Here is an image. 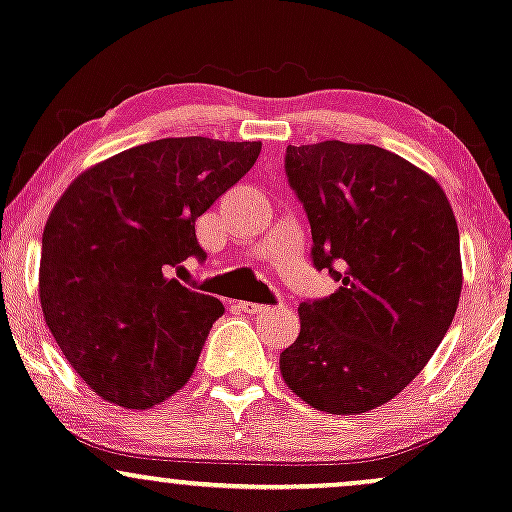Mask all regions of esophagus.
<instances>
[{"instance_id": "obj_1", "label": "esophagus", "mask_w": 512, "mask_h": 512, "mask_svg": "<svg viewBox=\"0 0 512 512\" xmlns=\"http://www.w3.org/2000/svg\"><path fill=\"white\" fill-rule=\"evenodd\" d=\"M237 307H239V312H244V314H268L271 312V307H268V304H258V302H239Z\"/></svg>"}]
</instances>
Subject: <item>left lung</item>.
<instances>
[{
	"mask_svg": "<svg viewBox=\"0 0 512 512\" xmlns=\"http://www.w3.org/2000/svg\"><path fill=\"white\" fill-rule=\"evenodd\" d=\"M285 174L312 227L314 268L341 287L300 304L283 380L317 411L377 409L426 367L455 319L462 258L450 200L375 145H290Z\"/></svg>",
	"mask_w": 512,
	"mask_h": 512,
	"instance_id": "left-lung-1",
	"label": "left lung"
}]
</instances>
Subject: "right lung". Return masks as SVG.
Returning <instances> with one entry per match:
<instances>
[{
  "mask_svg": "<svg viewBox=\"0 0 512 512\" xmlns=\"http://www.w3.org/2000/svg\"><path fill=\"white\" fill-rule=\"evenodd\" d=\"M261 154V142L166 137L91 166L43 232L40 307L82 380L111 404L152 409L193 375L225 304L171 273L205 261L195 220Z\"/></svg>",
  "mask_w": 512,
  "mask_h": 512,
  "instance_id": "right-lung-1",
  "label": "right lung"
}]
</instances>
